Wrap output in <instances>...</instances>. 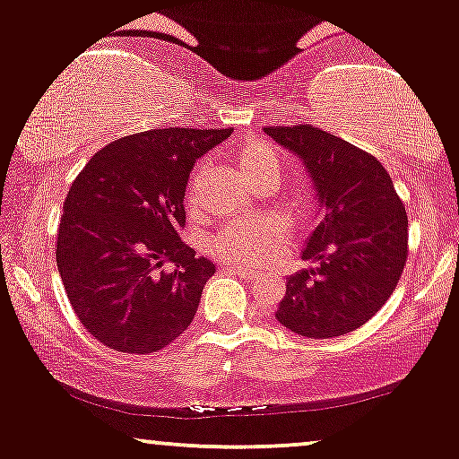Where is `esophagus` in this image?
Instances as JSON below:
<instances>
[{
	"instance_id": "obj_1",
	"label": "esophagus",
	"mask_w": 459,
	"mask_h": 459,
	"mask_svg": "<svg viewBox=\"0 0 459 459\" xmlns=\"http://www.w3.org/2000/svg\"><path fill=\"white\" fill-rule=\"evenodd\" d=\"M229 269L230 273H235V275H239V278H244V280H254L256 278L258 273H254V272H250V269H246V267H235V264H229Z\"/></svg>"
}]
</instances>
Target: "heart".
I'll return each instance as SVG.
<instances>
[{
  "mask_svg": "<svg viewBox=\"0 0 459 459\" xmlns=\"http://www.w3.org/2000/svg\"><path fill=\"white\" fill-rule=\"evenodd\" d=\"M230 160L244 175V179L256 190L261 187H275L282 179V162H280L275 149L267 141L256 136H246L237 141L229 152ZM203 186H205V167H196L192 170L186 187V207L196 209L201 201ZM286 229L284 222L278 218L264 220H241L222 226L218 233L209 239V250L215 256L224 258L237 264H263L273 261L284 247Z\"/></svg>",
  "mask_w": 459,
  "mask_h": 459,
  "instance_id": "obj_1",
  "label": "heart"
}]
</instances>
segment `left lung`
<instances>
[{
  "label": "left lung",
  "mask_w": 459,
  "mask_h": 459,
  "mask_svg": "<svg viewBox=\"0 0 459 459\" xmlns=\"http://www.w3.org/2000/svg\"><path fill=\"white\" fill-rule=\"evenodd\" d=\"M264 134L301 158L320 203L303 261L286 278L275 318L292 333L325 340L377 314L404 272L408 218L394 181L372 153L310 124L269 126Z\"/></svg>",
  "instance_id": "1"
}]
</instances>
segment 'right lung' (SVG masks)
<instances>
[{
  "instance_id": "1",
  "label": "right lung",
  "mask_w": 459,
  "mask_h": 459,
  "mask_svg": "<svg viewBox=\"0 0 459 459\" xmlns=\"http://www.w3.org/2000/svg\"><path fill=\"white\" fill-rule=\"evenodd\" d=\"M229 134L164 128L124 136L72 181L57 269L76 318L108 349L158 352L190 327L215 264L179 237L186 184L196 158Z\"/></svg>"
}]
</instances>
